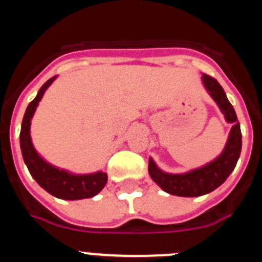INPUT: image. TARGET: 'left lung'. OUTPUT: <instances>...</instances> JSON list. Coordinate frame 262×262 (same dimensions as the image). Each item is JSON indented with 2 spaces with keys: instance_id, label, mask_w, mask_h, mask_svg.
<instances>
[{
  "instance_id": "obj_1",
  "label": "left lung",
  "mask_w": 262,
  "mask_h": 262,
  "mask_svg": "<svg viewBox=\"0 0 262 262\" xmlns=\"http://www.w3.org/2000/svg\"><path fill=\"white\" fill-rule=\"evenodd\" d=\"M202 84L217 105L227 123H231V131L219 156L210 163L191 169L185 173H168L160 169L154 159L149 157L148 172L151 178L164 191L177 196H201L214 191L226 181L235 169L242 152V131L236 117L235 108L231 105L223 88L209 75H202Z\"/></svg>"
}]
</instances>
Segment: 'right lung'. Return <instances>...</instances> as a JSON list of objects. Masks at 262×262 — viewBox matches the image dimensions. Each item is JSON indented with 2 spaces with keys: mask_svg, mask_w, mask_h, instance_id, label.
Returning a JSON list of instances; mask_svg holds the SVG:
<instances>
[{
  "mask_svg": "<svg viewBox=\"0 0 262 262\" xmlns=\"http://www.w3.org/2000/svg\"><path fill=\"white\" fill-rule=\"evenodd\" d=\"M56 77L57 76H53L52 78H50L39 89L35 98L32 99L27 106L22 120V126H20V151H22L25 164L29 168L30 174L51 195L67 201L92 198L105 187L106 182H107V174L105 172L98 170V172L88 173V174H76V173H72L66 169H60L43 159L32 144L31 131H30L31 119L35 114L39 102L45 96L46 90L50 88L53 81L56 80Z\"/></svg>",
  "mask_w": 262,
  "mask_h": 262,
  "instance_id": "right-lung-1",
  "label": "right lung"
}]
</instances>
